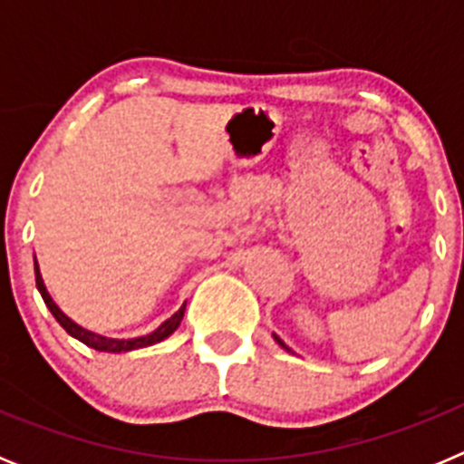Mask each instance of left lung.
Returning a JSON list of instances; mask_svg holds the SVG:
<instances>
[{
	"mask_svg": "<svg viewBox=\"0 0 464 464\" xmlns=\"http://www.w3.org/2000/svg\"><path fill=\"white\" fill-rule=\"evenodd\" d=\"M274 339H276V342H278V346H283V348H285V351H288V346H285V343H283V342H281V339H278V337H276V334H274Z\"/></svg>",
	"mask_w": 464,
	"mask_h": 464,
	"instance_id": "obj_1",
	"label": "left lung"
}]
</instances>
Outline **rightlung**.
<instances>
[{
	"label": "right lung",
	"mask_w": 464,
	"mask_h": 464,
	"mask_svg": "<svg viewBox=\"0 0 464 464\" xmlns=\"http://www.w3.org/2000/svg\"><path fill=\"white\" fill-rule=\"evenodd\" d=\"M34 276H36V288H39L41 297H44L46 306L51 309V314L55 315V321L60 323V325H63L73 339H79V342H83L85 346L94 348V351H104V353H127V351H137V348H146V346H153V343L165 342L167 337H171V334L179 330V325H181V321H183V314H186V304H183L181 309L171 315V318H167V321L162 323L158 330H153L150 334H146V337L109 339V337H102V334H94V332L85 330V327H81L79 323H73L72 318H69V315L64 314V311L55 304V302H53V297L48 295V290H46V283H44V278H41L39 265H36V262H34Z\"/></svg>",
	"instance_id": "add662e5"
}]
</instances>
